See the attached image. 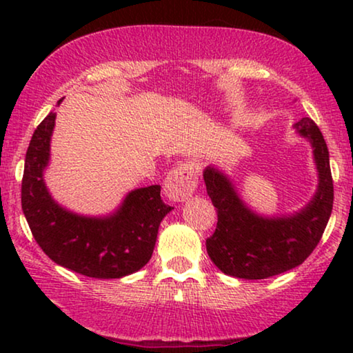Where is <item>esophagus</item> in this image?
Returning a JSON list of instances; mask_svg holds the SVG:
<instances>
[{"instance_id": "34e87169", "label": "esophagus", "mask_w": 353, "mask_h": 353, "mask_svg": "<svg viewBox=\"0 0 353 353\" xmlns=\"http://www.w3.org/2000/svg\"><path fill=\"white\" fill-rule=\"evenodd\" d=\"M197 186V173L192 163H180L165 178L163 192L173 202L186 201Z\"/></svg>"}]
</instances>
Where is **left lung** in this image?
I'll return each instance as SVG.
<instances>
[{
	"mask_svg": "<svg viewBox=\"0 0 353 353\" xmlns=\"http://www.w3.org/2000/svg\"><path fill=\"white\" fill-rule=\"evenodd\" d=\"M294 130L310 143L318 185L312 199L292 214H259L241 197L223 168L209 165L204 170L207 194L219 214L215 233L205 241L207 254L225 274L243 279L276 276L299 267L320 243L334 201L330 152L312 119H301Z\"/></svg>",
	"mask_w": 353,
	"mask_h": 353,
	"instance_id": "8db88e82",
	"label": "left lung"
}]
</instances>
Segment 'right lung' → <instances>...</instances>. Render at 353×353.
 <instances>
[{
  "label": "right lung",
  "mask_w": 353,
  "mask_h": 353,
  "mask_svg": "<svg viewBox=\"0 0 353 353\" xmlns=\"http://www.w3.org/2000/svg\"><path fill=\"white\" fill-rule=\"evenodd\" d=\"M54 125L51 112L37 127L26 156L22 210L33 238L52 262L85 276L112 279L137 273L152 257L159 226L173 207L161 199L159 185L132 190L105 215L77 214L61 205L45 181Z\"/></svg>",
  "instance_id": "1"
}]
</instances>
